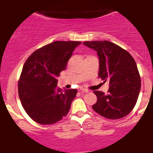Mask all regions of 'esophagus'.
<instances>
[{
	"label": "esophagus",
	"mask_w": 153,
	"mask_h": 153,
	"mask_svg": "<svg viewBox=\"0 0 153 153\" xmlns=\"http://www.w3.org/2000/svg\"><path fill=\"white\" fill-rule=\"evenodd\" d=\"M80 91H81V92H85V93H88L89 92V91L88 90V89L84 88H80Z\"/></svg>",
	"instance_id": "esophagus-1"
}]
</instances>
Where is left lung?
<instances>
[{"label":"left lung","instance_id":"left-lung-1","mask_svg":"<svg viewBox=\"0 0 153 153\" xmlns=\"http://www.w3.org/2000/svg\"><path fill=\"white\" fill-rule=\"evenodd\" d=\"M97 52L99 77L109 81L108 94L94 91L97 101L93 109L105 118L118 119L133 109L141 87V79L134 58L127 51L108 41L83 42Z\"/></svg>","mask_w":153,"mask_h":153}]
</instances>
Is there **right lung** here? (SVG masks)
I'll use <instances>...</instances> for the list:
<instances>
[{"label": "right lung", "mask_w": 153, "mask_h": 153, "mask_svg": "<svg viewBox=\"0 0 153 153\" xmlns=\"http://www.w3.org/2000/svg\"><path fill=\"white\" fill-rule=\"evenodd\" d=\"M80 42L56 41L36 50L26 59L19 81L22 106L34 122L51 124L69 111L77 89L57 88V77L66 68Z\"/></svg>", "instance_id": "add662e5"}]
</instances>
